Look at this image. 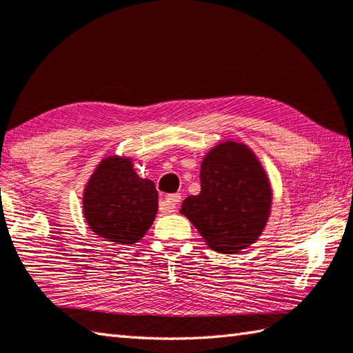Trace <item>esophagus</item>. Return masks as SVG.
<instances>
[{
  "label": "esophagus",
  "mask_w": 353,
  "mask_h": 353,
  "mask_svg": "<svg viewBox=\"0 0 353 353\" xmlns=\"http://www.w3.org/2000/svg\"><path fill=\"white\" fill-rule=\"evenodd\" d=\"M165 201L168 202V205H170V208H171V212H174L176 208H177V204H181L182 196L179 194V193H172V194H168V196H166Z\"/></svg>",
  "instance_id": "1"
}]
</instances>
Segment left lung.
Instances as JSON below:
<instances>
[{
	"label": "left lung",
	"instance_id": "1",
	"mask_svg": "<svg viewBox=\"0 0 353 353\" xmlns=\"http://www.w3.org/2000/svg\"><path fill=\"white\" fill-rule=\"evenodd\" d=\"M201 193L183 201L181 213L208 248L235 254L259 240L272 204L270 179L250 149L224 141L201 163Z\"/></svg>",
	"mask_w": 353,
	"mask_h": 353
}]
</instances>
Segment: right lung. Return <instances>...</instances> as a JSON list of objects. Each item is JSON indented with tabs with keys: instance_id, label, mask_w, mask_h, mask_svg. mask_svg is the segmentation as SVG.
Returning <instances> with one entry per match:
<instances>
[{
	"instance_id": "add662e5",
	"label": "right lung",
	"mask_w": 353,
	"mask_h": 353,
	"mask_svg": "<svg viewBox=\"0 0 353 353\" xmlns=\"http://www.w3.org/2000/svg\"><path fill=\"white\" fill-rule=\"evenodd\" d=\"M83 216L104 241L129 246L146 234L159 208V193L149 179H141L130 159L110 155L83 190Z\"/></svg>"
}]
</instances>
